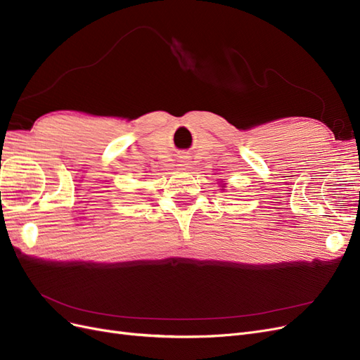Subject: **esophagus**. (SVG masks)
Masks as SVG:
<instances>
[{
  "label": "esophagus",
  "instance_id": "obj_1",
  "mask_svg": "<svg viewBox=\"0 0 360 360\" xmlns=\"http://www.w3.org/2000/svg\"><path fill=\"white\" fill-rule=\"evenodd\" d=\"M191 160H189V158L188 156H183V158H180L179 159V163H177V167H180L181 169H188V168H191Z\"/></svg>",
  "mask_w": 360,
  "mask_h": 360
}]
</instances>
